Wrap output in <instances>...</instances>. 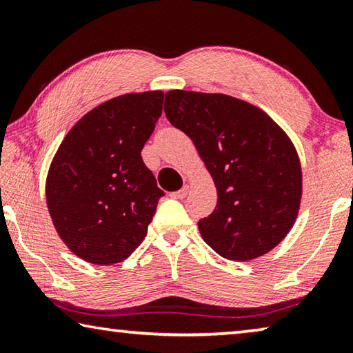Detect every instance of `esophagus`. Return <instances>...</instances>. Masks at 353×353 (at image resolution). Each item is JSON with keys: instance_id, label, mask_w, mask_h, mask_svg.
Masks as SVG:
<instances>
[{"instance_id": "esophagus-1", "label": "esophagus", "mask_w": 353, "mask_h": 353, "mask_svg": "<svg viewBox=\"0 0 353 353\" xmlns=\"http://www.w3.org/2000/svg\"><path fill=\"white\" fill-rule=\"evenodd\" d=\"M188 191H190V187L188 185H183V187L179 190V191H174V193H171V196L172 198H176V199H183L185 196L188 194Z\"/></svg>"}]
</instances>
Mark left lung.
I'll list each match as a JSON object with an SVG mask.
<instances>
[{"mask_svg":"<svg viewBox=\"0 0 353 353\" xmlns=\"http://www.w3.org/2000/svg\"><path fill=\"white\" fill-rule=\"evenodd\" d=\"M165 113L193 140L216 185L218 204L198 227L227 260L270 252L294 224L302 171L291 140L259 107L219 93L171 90Z\"/></svg>","mask_w":353,"mask_h":353,"instance_id":"8db88e82","label":"left lung"}]
</instances>
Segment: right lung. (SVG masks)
<instances>
[{
	"instance_id": "obj_1",
	"label": "right lung",
	"mask_w": 353,
	"mask_h": 353,
	"mask_svg": "<svg viewBox=\"0 0 353 353\" xmlns=\"http://www.w3.org/2000/svg\"><path fill=\"white\" fill-rule=\"evenodd\" d=\"M162 92L105 101L77 121L52 159L46 204L59 236L93 265L126 260L165 196L141 159L163 109Z\"/></svg>"
}]
</instances>
